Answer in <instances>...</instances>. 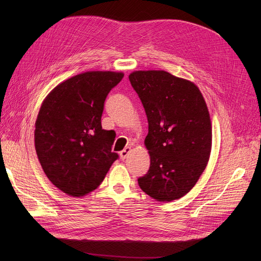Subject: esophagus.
I'll list each match as a JSON object with an SVG mask.
<instances>
[{"label": "esophagus", "instance_id": "esophagus-1", "mask_svg": "<svg viewBox=\"0 0 261 261\" xmlns=\"http://www.w3.org/2000/svg\"><path fill=\"white\" fill-rule=\"evenodd\" d=\"M131 151V148L130 147H126L125 149L122 150V151H120V159L121 160H125L127 156H128V154H129V152Z\"/></svg>", "mask_w": 261, "mask_h": 261}]
</instances>
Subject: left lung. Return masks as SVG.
<instances>
[{
    "label": "left lung",
    "mask_w": 261,
    "mask_h": 261,
    "mask_svg": "<svg viewBox=\"0 0 261 261\" xmlns=\"http://www.w3.org/2000/svg\"><path fill=\"white\" fill-rule=\"evenodd\" d=\"M129 80L148 119L150 167L139 185L158 201L180 199L196 185L210 159L207 106L194 82L165 71H136Z\"/></svg>",
    "instance_id": "obj_1"
}]
</instances>
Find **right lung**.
Returning a JSON list of instances; mask_svg holds the SVG:
<instances>
[{
    "instance_id": "right-lung-1",
    "label": "right lung",
    "mask_w": 261,
    "mask_h": 261,
    "mask_svg": "<svg viewBox=\"0 0 261 261\" xmlns=\"http://www.w3.org/2000/svg\"><path fill=\"white\" fill-rule=\"evenodd\" d=\"M122 73L93 71L55 88L36 120L35 147L48 180L63 193L82 197L97 188L118 159L114 134L103 130L101 115L109 92Z\"/></svg>"
}]
</instances>
